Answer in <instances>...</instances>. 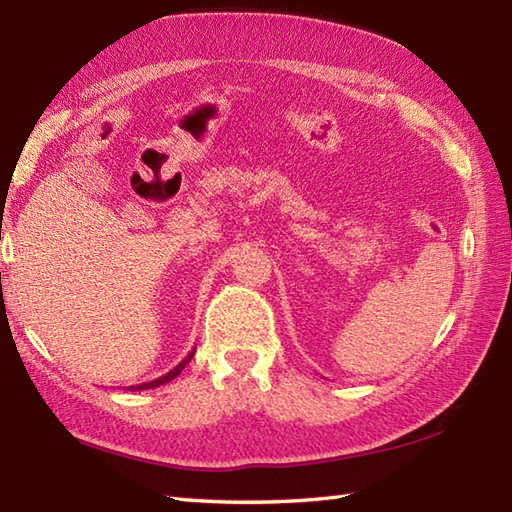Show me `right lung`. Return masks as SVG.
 I'll list each match as a JSON object with an SVG mask.
<instances>
[{"instance_id": "add662e5", "label": "right lung", "mask_w": 512, "mask_h": 512, "mask_svg": "<svg viewBox=\"0 0 512 512\" xmlns=\"http://www.w3.org/2000/svg\"><path fill=\"white\" fill-rule=\"evenodd\" d=\"M193 354H195V347H193V350L187 354V356H184L182 358V361L176 365V367H173L171 369V372H167L165 376H160V378H156V380H151V383H143V385H136V387H127L129 391H140V389H154V387H160V385H165V383H169V380H173V378H176L180 372H182V369L184 367H187V363L191 361V358H193Z\"/></svg>"}]
</instances>
